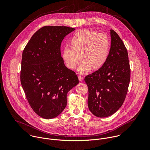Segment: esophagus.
Wrapping results in <instances>:
<instances>
[{
  "label": "esophagus",
  "instance_id": "1",
  "mask_svg": "<svg viewBox=\"0 0 150 150\" xmlns=\"http://www.w3.org/2000/svg\"><path fill=\"white\" fill-rule=\"evenodd\" d=\"M78 79H79V80L80 81H81L82 79H83V77L82 76H81V75H78Z\"/></svg>",
  "mask_w": 150,
  "mask_h": 150
}]
</instances>
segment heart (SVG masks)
Instances as JSON below:
<instances>
[{
	"label": "heart",
	"mask_w": 150,
	"mask_h": 150,
	"mask_svg": "<svg viewBox=\"0 0 150 150\" xmlns=\"http://www.w3.org/2000/svg\"><path fill=\"white\" fill-rule=\"evenodd\" d=\"M71 46H64L62 58L66 66L74 69L81 59L82 60L78 68L80 74L101 68L108 59L110 41L105 34L82 30L76 33L71 38Z\"/></svg>",
	"instance_id": "1"
}]
</instances>
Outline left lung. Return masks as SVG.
I'll return each mask as SVG.
<instances>
[{"instance_id":"left-lung-1","label":"left lung","mask_w":150,"mask_h":150,"mask_svg":"<svg viewBox=\"0 0 150 150\" xmlns=\"http://www.w3.org/2000/svg\"><path fill=\"white\" fill-rule=\"evenodd\" d=\"M110 53L104 65L85 76L88 88V106L98 117H108L123 104L129 87L131 69L127 49L119 35L110 30Z\"/></svg>"}]
</instances>
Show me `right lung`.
<instances>
[{
    "label": "right lung",
    "instance_id": "right-lung-1",
    "mask_svg": "<svg viewBox=\"0 0 150 150\" xmlns=\"http://www.w3.org/2000/svg\"><path fill=\"white\" fill-rule=\"evenodd\" d=\"M65 26H45L36 31L22 57L21 82L32 109L39 116L53 119L67 105V94L79 83L75 72L61 56L63 38L74 31Z\"/></svg>",
    "mask_w": 150,
    "mask_h": 150
}]
</instances>
